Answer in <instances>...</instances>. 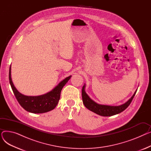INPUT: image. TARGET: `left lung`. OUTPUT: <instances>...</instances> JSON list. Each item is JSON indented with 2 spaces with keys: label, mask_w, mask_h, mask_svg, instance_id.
I'll return each mask as SVG.
<instances>
[{
  "label": "left lung",
  "mask_w": 151,
  "mask_h": 151,
  "mask_svg": "<svg viewBox=\"0 0 151 151\" xmlns=\"http://www.w3.org/2000/svg\"><path fill=\"white\" fill-rule=\"evenodd\" d=\"M85 88H86V84H84L82 89V99H83V102L84 106L89 110L95 113H96L101 116H106V117L117 114L119 113H121V112H122L123 111H124L130 105V103L132 102L134 96H135V93L137 91V90L135 92H134L132 97L127 101H126L125 104L119 106H111V105H100V104H97L96 102H95L93 100H92L89 97L88 95L86 93L85 91Z\"/></svg>",
  "instance_id": "1"
}]
</instances>
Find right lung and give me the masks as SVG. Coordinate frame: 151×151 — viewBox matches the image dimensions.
Segmentation results:
<instances>
[{
    "mask_svg": "<svg viewBox=\"0 0 151 151\" xmlns=\"http://www.w3.org/2000/svg\"><path fill=\"white\" fill-rule=\"evenodd\" d=\"M71 76L65 78L51 91L38 96H27L21 93L14 86L11 77V66L9 70V81L16 99L20 105L32 113H44L50 111L57 106L60 97V92Z\"/></svg>",
    "mask_w": 151,
    "mask_h": 151,
    "instance_id": "1",
    "label": "right lung"
}]
</instances>
